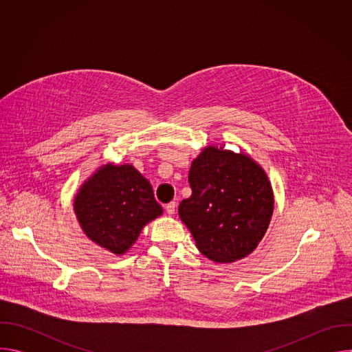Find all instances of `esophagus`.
Instances as JSON below:
<instances>
[{
	"mask_svg": "<svg viewBox=\"0 0 352 352\" xmlns=\"http://www.w3.org/2000/svg\"><path fill=\"white\" fill-rule=\"evenodd\" d=\"M175 208H177V204L175 202H170V204H167L166 205V212H167V214H174L175 213Z\"/></svg>",
	"mask_w": 352,
	"mask_h": 352,
	"instance_id": "34e87169",
	"label": "esophagus"
}]
</instances>
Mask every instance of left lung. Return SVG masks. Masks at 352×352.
I'll return each instance as SVG.
<instances>
[{
    "label": "left lung",
    "mask_w": 352,
    "mask_h": 352,
    "mask_svg": "<svg viewBox=\"0 0 352 352\" xmlns=\"http://www.w3.org/2000/svg\"><path fill=\"white\" fill-rule=\"evenodd\" d=\"M188 181L192 195L178 213L200 254L231 263L254 252L274 208L263 168L243 153L208 146L192 162Z\"/></svg>",
    "instance_id": "8db88e82"
}]
</instances>
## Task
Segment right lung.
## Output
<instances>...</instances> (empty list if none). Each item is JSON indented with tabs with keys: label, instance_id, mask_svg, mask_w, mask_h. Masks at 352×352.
<instances>
[{
	"label": "right lung",
	"instance_id": "1",
	"mask_svg": "<svg viewBox=\"0 0 352 352\" xmlns=\"http://www.w3.org/2000/svg\"><path fill=\"white\" fill-rule=\"evenodd\" d=\"M74 208L85 234L116 255L163 213L152 185L129 164L100 167L79 189Z\"/></svg>",
	"mask_w": 352,
	"mask_h": 352
}]
</instances>
